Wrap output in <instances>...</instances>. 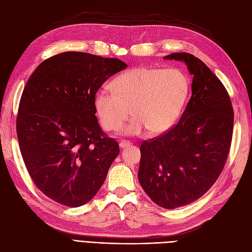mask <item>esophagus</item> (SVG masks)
Here are the masks:
<instances>
[{
  "mask_svg": "<svg viewBox=\"0 0 252 252\" xmlns=\"http://www.w3.org/2000/svg\"><path fill=\"white\" fill-rule=\"evenodd\" d=\"M119 145H120V147H121V148H125V147L130 146L131 143L129 142V141H121V142L119 143Z\"/></svg>",
  "mask_w": 252,
  "mask_h": 252,
  "instance_id": "1",
  "label": "esophagus"
}]
</instances>
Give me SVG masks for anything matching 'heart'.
<instances>
[{"label": "heart", "instance_id": "b5f03b06", "mask_svg": "<svg viewBox=\"0 0 252 252\" xmlns=\"http://www.w3.org/2000/svg\"><path fill=\"white\" fill-rule=\"evenodd\" d=\"M111 89H100L94 95V109L106 131H118L130 114L128 135L145 128L151 134L169 129L177 121L189 91L187 75L177 68L136 67L111 82Z\"/></svg>", "mask_w": 252, "mask_h": 252}]
</instances>
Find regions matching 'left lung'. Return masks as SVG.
<instances>
[{
    "mask_svg": "<svg viewBox=\"0 0 252 252\" xmlns=\"http://www.w3.org/2000/svg\"><path fill=\"white\" fill-rule=\"evenodd\" d=\"M167 60L183 61L193 75L191 96L179 122L141 144L140 184L150 199L166 209L200 199L223 171L233 132L230 96L217 75L187 52Z\"/></svg>",
    "mask_w": 252,
    "mask_h": 252,
    "instance_id": "8db88e82",
    "label": "left lung"
}]
</instances>
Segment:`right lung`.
<instances>
[{
	"label": "right lung",
	"mask_w": 252,
	"mask_h": 252,
	"mask_svg": "<svg viewBox=\"0 0 252 252\" xmlns=\"http://www.w3.org/2000/svg\"><path fill=\"white\" fill-rule=\"evenodd\" d=\"M126 67L116 58L67 51L45 60L30 75L17 134L30 178L49 199L79 207L103 185L120 147L98 125L94 100Z\"/></svg>",
	"instance_id": "right-lung-1"
}]
</instances>
